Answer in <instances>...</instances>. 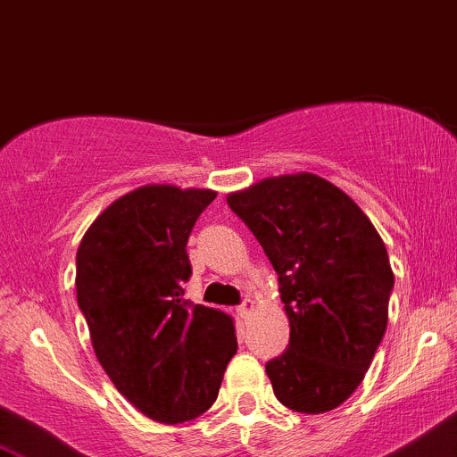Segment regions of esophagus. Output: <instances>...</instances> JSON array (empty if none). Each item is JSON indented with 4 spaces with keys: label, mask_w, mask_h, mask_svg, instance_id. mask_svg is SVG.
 I'll return each mask as SVG.
<instances>
[{
    "label": "esophagus",
    "mask_w": 457,
    "mask_h": 457,
    "mask_svg": "<svg viewBox=\"0 0 457 457\" xmlns=\"http://www.w3.org/2000/svg\"><path fill=\"white\" fill-rule=\"evenodd\" d=\"M253 301H251V298H246V301L243 303V305H240L238 309H236V312H238V316L243 318V320H246L251 316V313H253Z\"/></svg>",
    "instance_id": "1"
}]
</instances>
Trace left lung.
<instances>
[{
  "label": "left lung",
  "instance_id": "1",
  "mask_svg": "<svg viewBox=\"0 0 457 457\" xmlns=\"http://www.w3.org/2000/svg\"><path fill=\"white\" fill-rule=\"evenodd\" d=\"M228 204L279 275L290 344L266 363L277 400L333 411L363 382L386 330L393 270L380 234L353 197L309 171L264 178Z\"/></svg>",
  "mask_w": 457,
  "mask_h": 457
}]
</instances>
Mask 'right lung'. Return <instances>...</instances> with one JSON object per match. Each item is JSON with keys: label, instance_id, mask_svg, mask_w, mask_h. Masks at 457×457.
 <instances>
[{"label": "right lung", "instance_id": "add662e5", "mask_svg": "<svg viewBox=\"0 0 457 457\" xmlns=\"http://www.w3.org/2000/svg\"><path fill=\"white\" fill-rule=\"evenodd\" d=\"M214 197L139 187L104 208L77 249V303L98 363L139 412L167 426L212 406L238 348L228 313L182 298L188 236Z\"/></svg>", "mask_w": 457, "mask_h": 457}]
</instances>
